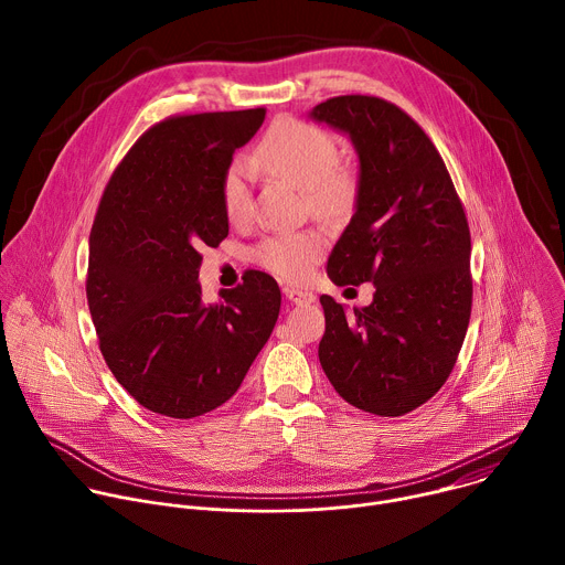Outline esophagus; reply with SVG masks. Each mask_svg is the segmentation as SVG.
<instances>
[{"instance_id":"obj_1","label":"esophagus","mask_w":565,"mask_h":565,"mask_svg":"<svg viewBox=\"0 0 565 565\" xmlns=\"http://www.w3.org/2000/svg\"><path fill=\"white\" fill-rule=\"evenodd\" d=\"M284 295L290 303H312L315 301V295L308 292V290H301V288H295V286H284Z\"/></svg>"}]
</instances>
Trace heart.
<instances>
[{
	"label": "heart",
	"mask_w": 565,
	"mask_h": 565,
	"mask_svg": "<svg viewBox=\"0 0 565 565\" xmlns=\"http://www.w3.org/2000/svg\"><path fill=\"white\" fill-rule=\"evenodd\" d=\"M248 166L303 190L312 212L324 218H340L355 203L358 183L340 166L338 140L310 122L295 118L277 120L253 149ZM221 201L230 221H244L250 214V172L244 163H234L225 172ZM321 255L324 238L315 232L270 236L257 250L262 266L292 281L306 279Z\"/></svg>",
	"instance_id": "heart-1"
}]
</instances>
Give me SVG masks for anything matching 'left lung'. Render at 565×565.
<instances>
[{"label": "left lung", "mask_w": 565, "mask_h": 565, "mask_svg": "<svg viewBox=\"0 0 565 565\" xmlns=\"http://www.w3.org/2000/svg\"><path fill=\"white\" fill-rule=\"evenodd\" d=\"M358 153L351 223L327 273L338 286H375L347 310L321 295L319 364L349 405L405 416L445 384L471 315V241L462 203L429 136L395 105L340 96L312 107Z\"/></svg>", "instance_id": "8db88e82"}]
</instances>
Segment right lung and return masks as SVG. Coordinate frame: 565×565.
Listing matches in <instances>:
<instances>
[{
    "label": "right lung",
    "instance_id": "add662e5",
    "mask_svg": "<svg viewBox=\"0 0 565 565\" xmlns=\"http://www.w3.org/2000/svg\"><path fill=\"white\" fill-rule=\"evenodd\" d=\"M266 109L153 125L114 172L89 236L87 299L100 351L145 409L196 418L227 402L268 342L277 281L250 270L205 303L201 248L227 236L221 185Z\"/></svg>",
    "mask_w": 565,
    "mask_h": 565
}]
</instances>
